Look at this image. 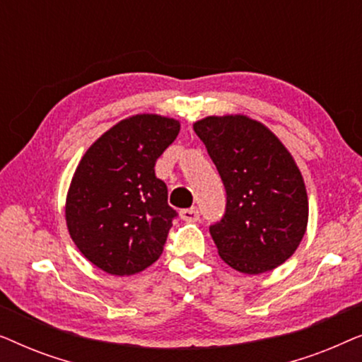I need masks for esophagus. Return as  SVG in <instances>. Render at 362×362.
<instances>
[{
    "label": "esophagus",
    "mask_w": 362,
    "mask_h": 362,
    "mask_svg": "<svg viewBox=\"0 0 362 362\" xmlns=\"http://www.w3.org/2000/svg\"><path fill=\"white\" fill-rule=\"evenodd\" d=\"M180 216L186 222H196L199 219V211H197V207H189V209H181Z\"/></svg>",
    "instance_id": "1"
}]
</instances>
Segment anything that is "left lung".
I'll return each instance as SVG.
<instances>
[{
	"mask_svg": "<svg viewBox=\"0 0 362 362\" xmlns=\"http://www.w3.org/2000/svg\"><path fill=\"white\" fill-rule=\"evenodd\" d=\"M227 192L226 214L209 227L221 259L247 275L276 269L298 249L308 194L291 153L247 115L206 117L194 125Z\"/></svg>",
	"mask_w": 362,
	"mask_h": 362,
	"instance_id": "8db88e82",
	"label": "left lung"
}]
</instances>
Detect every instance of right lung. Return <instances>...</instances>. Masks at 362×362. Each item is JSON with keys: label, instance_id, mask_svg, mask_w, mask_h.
Returning <instances> with one entry per match:
<instances>
[{"label": "right lung", "instance_id": "1", "mask_svg": "<svg viewBox=\"0 0 362 362\" xmlns=\"http://www.w3.org/2000/svg\"><path fill=\"white\" fill-rule=\"evenodd\" d=\"M180 122L138 113L92 143L74 173L66 222L81 254L110 275H135L160 259L173 219L155 163L176 140Z\"/></svg>", "mask_w": 362, "mask_h": 362}]
</instances>
